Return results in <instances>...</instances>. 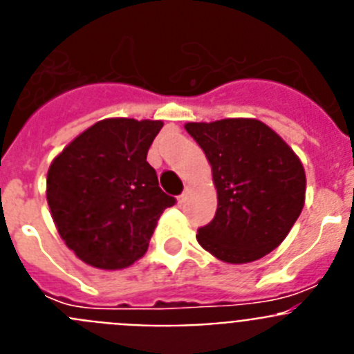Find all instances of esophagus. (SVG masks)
<instances>
[{
    "instance_id": "1",
    "label": "esophagus",
    "mask_w": 354,
    "mask_h": 354,
    "mask_svg": "<svg viewBox=\"0 0 354 354\" xmlns=\"http://www.w3.org/2000/svg\"><path fill=\"white\" fill-rule=\"evenodd\" d=\"M186 198H187V187H186V189H184L183 193H180L179 198H177V200H179V204H184V202H186Z\"/></svg>"
}]
</instances>
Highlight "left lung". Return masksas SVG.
Listing matches in <instances>:
<instances>
[{
  "mask_svg": "<svg viewBox=\"0 0 354 354\" xmlns=\"http://www.w3.org/2000/svg\"><path fill=\"white\" fill-rule=\"evenodd\" d=\"M211 162L218 209L198 228L200 246L216 259L246 264L273 252L305 204V170L294 150L255 118L189 122Z\"/></svg>",
  "mask_w": 354,
  "mask_h": 354,
  "instance_id": "8db88e82",
  "label": "left lung"
}]
</instances>
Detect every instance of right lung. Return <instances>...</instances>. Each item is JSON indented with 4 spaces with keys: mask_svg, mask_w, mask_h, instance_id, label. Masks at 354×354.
Listing matches in <instances>:
<instances>
[{
    "mask_svg": "<svg viewBox=\"0 0 354 354\" xmlns=\"http://www.w3.org/2000/svg\"><path fill=\"white\" fill-rule=\"evenodd\" d=\"M161 120L106 118L72 140L48 171V204L65 245L99 270L143 257L159 216L175 204L147 152Z\"/></svg>",
    "mask_w": 354,
    "mask_h": 354,
    "instance_id": "add662e5",
    "label": "right lung"
}]
</instances>
